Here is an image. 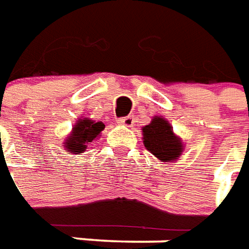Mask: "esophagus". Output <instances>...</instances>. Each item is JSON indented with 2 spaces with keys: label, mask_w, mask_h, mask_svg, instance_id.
I'll return each mask as SVG.
<instances>
[{
  "label": "esophagus",
  "mask_w": 249,
  "mask_h": 249,
  "mask_svg": "<svg viewBox=\"0 0 249 249\" xmlns=\"http://www.w3.org/2000/svg\"><path fill=\"white\" fill-rule=\"evenodd\" d=\"M119 123L121 125H124V126H132L133 123H135V119H133V116H126V117L120 119Z\"/></svg>",
  "instance_id": "34e87169"
}]
</instances>
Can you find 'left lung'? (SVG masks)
<instances>
[{
  "label": "left lung",
  "mask_w": 249,
  "mask_h": 249,
  "mask_svg": "<svg viewBox=\"0 0 249 249\" xmlns=\"http://www.w3.org/2000/svg\"><path fill=\"white\" fill-rule=\"evenodd\" d=\"M142 130L144 147L159 160L167 163L177 160L183 152V142L174 133L170 123L160 116H155Z\"/></svg>",
  "instance_id": "obj_1"
}]
</instances>
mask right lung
I'll list each match as a JSON object with an SVG mask.
<instances>
[{
  "mask_svg": "<svg viewBox=\"0 0 249 249\" xmlns=\"http://www.w3.org/2000/svg\"><path fill=\"white\" fill-rule=\"evenodd\" d=\"M105 128V124L101 121H93L90 119H79L72 126L70 136L66 137L64 148L71 154L81 155L88 148V144L101 136V132Z\"/></svg>",
  "mask_w": 249,
  "mask_h": 249,
  "instance_id": "obj_1",
  "label": "right lung"
}]
</instances>
